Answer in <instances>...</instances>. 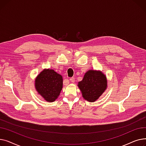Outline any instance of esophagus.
<instances>
[{
    "instance_id": "esophagus-1",
    "label": "esophagus",
    "mask_w": 146,
    "mask_h": 146,
    "mask_svg": "<svg viewBox=\"0 0 146 146\" xmlns=\"http://www.w3.org/2000/svg\"><path fill=\"white\" fill-rule=\"evenodd\" d=\"M70 81L72 83H74V78H70Z\"/></svg>"
}]
</instances>
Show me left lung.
<instances>
[{
	"label": "left lung",
	"instance_id": "obj_1",
	"mask_svg": "<svg viewBox=\"0 0 146 146\" xmlns=\"http://www.w3.org/2000/svg\"><path fill=\"white\" fill-rule=\"evenodd\" d=\"M106 76L101 71L89 70L78 82L83 98L88 102H94L99 99L107 89Z\"/></svg>",
	"mask_w": 146,
	"mask_h": 146
}]
</instances>
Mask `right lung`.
I'll use <instances>...</instances> for the list:
<instances>
[{
    "mask_svg": "<svg viewBox=\"0 0 146 146\" xmlns=\"http://www.w3.org/2000/svg\"><path fill=\"white\" fill-rule=\"evenodd\" d=\"M35 88L45 101H56L63 88V77L53 69L44 68L35 79Z\"/></svg>",
    "mask_w": 146,
    "mask_h": 146,
    "instance_id": "1",
    "label": "right lung"
}]
</instances>
